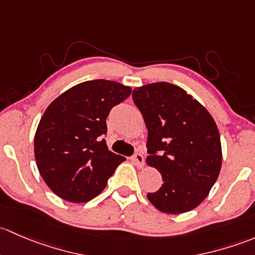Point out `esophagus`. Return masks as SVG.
Returning a JSON list of instances; mask_svg holds the SVG:
<instances>
[{
  "label": "esophagus",
  "mask_w": 255,
  "mask_h": 255,
  "mask_svg": "<svg viewBox=\"0 0 255 255\" xmlns=\"http://www.w3.org/2000/svg\"><path fill=\"white\" fill-rule=\"evenodd\" d=\"M132 162L133 163L136 164V167H138V168H142L143 167V163H145V158H143V156L141 153H135L132 156Z\"/></svg>",
  "instance_id": "obj_1"
}]
</instances>
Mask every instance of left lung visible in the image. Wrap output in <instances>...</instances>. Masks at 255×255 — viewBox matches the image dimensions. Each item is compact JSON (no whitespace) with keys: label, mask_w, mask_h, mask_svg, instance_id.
<instances>
[{"label":"left lung","mask_w":255,"mask_h":255,"mask_svg":"<svg viewBox=\"0 0 255 255\" xmlns=\"http://www.w3.org/2000/svg\"><path fill=\"white\" fill-rule=\"evenodd\" d=\"M147 136V164L163 184L147 194L159 211L178 215L200 205L221 170L220 132L210 113L184 89L168 82L132 91Z\"/></svg>","instance_id":"8db88e82"}]
</instances>
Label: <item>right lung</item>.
<instances>
[{"label": "right lung", "instance_id": "right-lung-1", "mask_svg": "<svg viewBox=\"0 0 255 255\" xmlns=\"http://www.w3.org/2000/svg\"><path fill=\"white\" fill-rule=\"evenodd\" d=\"M131 94L114 81L93 80L57 97L41 117L34 154L46 185L64 200L87 203L107 186L125 157L109 151L107 117Z\"/></svg>", "mask_w": 255, "mask_h": 255}]
</instances>
